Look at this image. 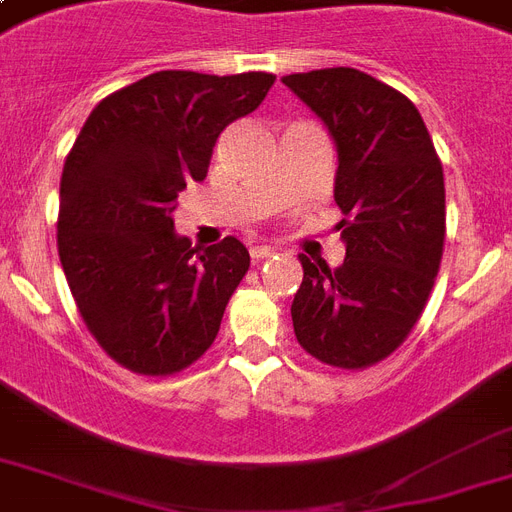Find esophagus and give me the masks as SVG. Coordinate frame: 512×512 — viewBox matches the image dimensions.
<instances>
[{"label":"esophagus","instance_id":"obj_1","mask_svg":"<svg viewBox=\"0 0 512 512\" xmlns=\"http://www.w3.org/2000/svg\"><path fill=\"white\" fill-rule=\"evenodd\" d=\"M249 255H252V260H255V263H257V260H268V257L276 255V249L265 247V244H263V247H252V249H249Z\"/></svg>","mask_w":512,"mask_h":512}]
</instances>
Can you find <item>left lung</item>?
Here are the masks:
<instances>
[{
  "label": "left lung",
  "mask_w": 512,
  "mask_h": 512,
  "mask_svg": "<svg viewBox=\"0 0 512 512\" xmlns=\"http://www.w3.org/2000/svg\"><path fill=\"white\" fill-rule=\"evenodd\" d=\"M284 84L327 124L340 167V268L300 255L297 342L321 364L366 369L409 337L436 284L446 239L444 167L412 100L356 68H319Z\"/></svg>",
  "instance_id": "obj_1"
}]
</instances>
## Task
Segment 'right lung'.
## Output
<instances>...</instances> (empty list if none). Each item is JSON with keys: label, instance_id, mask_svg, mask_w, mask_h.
<instances>
[{"label": "right lung", "instance_id": "obj_1", "mask_svg": "<svg viewBox=\"0 0 512 512\" xmlns=\"http://www.w3.org/2000/svg\"><path fill=\"white\" fill-rule=\"evenodd\" d=\"M273 82L156 71L100 100L76 135L60 177V265L90 335L124 369L170 377L215 342L249 252L233 236L191 247L172 212L207 177L220 132Z\"/></svg>", "mask_w": 512, "mask_h": 512}]
</instances>
